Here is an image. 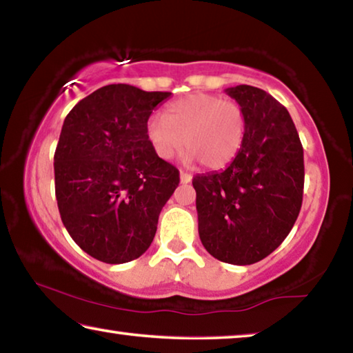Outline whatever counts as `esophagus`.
<instances>
[{
  "instance_id": "1",
  "label": "esophagus",
  "mask_w": 353,
  "mask_h": 353,
  "mask_svg": "<svg viewBox=\"0 0 353 353\" xmlns=\"http://www.w3.org/2000/svg\"><path fill=\"white\" fill-rule=\"evenodd\" d=\"M191 179H193V176L188 174V172H185V171H181V182L182 183H190Z\"/></svg>"
}]
</instances>
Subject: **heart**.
I'll use <instances>...</instances> for the list:
<instances>
[{
	"label": "heart",
	"mask_w": 353,
	"mask_h": 353,
	"mask_svg": "<svg viewBox=\"0 0 353 353\" xmlns=\"http://www.w3.org/2000/svg\"><path fill=\"white\" fill-rule=\"evenodd\" d=\"M146 139L159 159L168 160L187 145L185 159L208 170H223L236 159L246 135L240 104L218 94L194 93L166 105L165 117H149Z\"/></svg>",
	"instance_id": "1"
}]
</instances>
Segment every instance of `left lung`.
<instances>
[{"instance_id":"1","label":"left lung","mask_w":353,"mask_h":353,"mask_svg":"<svg viewBox=\"0 0 353 353\" xmlns=\"http://www.w3.org/2000/svg\"><path fill=\"white\" fill-rule=\"evenodd\" d=\"M243 107L246 135L223 171L193 177L199 238L230 265H252L274 252L302 207L303 148L288 110L252 85L225 88Z\"/></svg>"}]
</instances>
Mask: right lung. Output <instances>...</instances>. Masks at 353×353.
I'll use <instances>...</instances> for the list:
<instances>
[{
	"instance_id": "1",
	"label": "right lung",
	"mask_w": 353,
	"mask_h": 353,
	"mask_svg": "<svg viewBox=\"0 0 353 353\" xmlns=\"http://www.w3.org/2000/svg\"><path fill=\"white\" fill-rule=\"evenodd\" d=\"M170 97L112 83L65 118L54 154L57 207L70 236L93 259L119 265L151 246L179 171L154 154L145 128Z\"/></svg>"
}]
</instances>
